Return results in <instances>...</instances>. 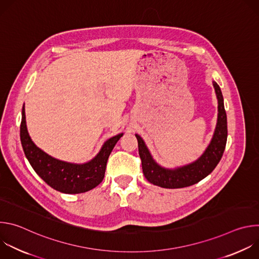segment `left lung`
<instances>
[{"mask_svg": "<svg viewBox=\"0 0 259 259\" xmlns=\"http://www.w3.org/2000/svg\"><path fill=\"white\" fill-rule=\"evenodd\" d=\"M213 87L218 101L217 122L210 143L196 161L175 168L162 167L154 160L143 139L138 134H135L143 174L155 186L164 189H180L193 186L208 176L219 163L227 144L228 121L220 87L215 81H213Z\"/></svg>", "mask_w": 259, "mask_h": 259, "instance_id": "8db88e82", "label": "left lung"}]
</instances>
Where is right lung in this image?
Masks as SVG:
<instances>
[{"mask_svg":"<svg viewBox=\"0 0 259 259\" xmlns=\"http://www.w3.org/2000/svg\"><path fill=\"white\" fill-rule=\"evenodd\" d=\"M123 134L108 138L99 153L86 163L61 161L49 156L33 143L27 131L25 109L22 106L20 140L24 155L35 173L52 189L63 194H81L96 188L104 177L107 159Z\"/></svg>","mask_w":259,"mask_h":259,"instance_id":"1","label":"right lung"}]
</instances>
